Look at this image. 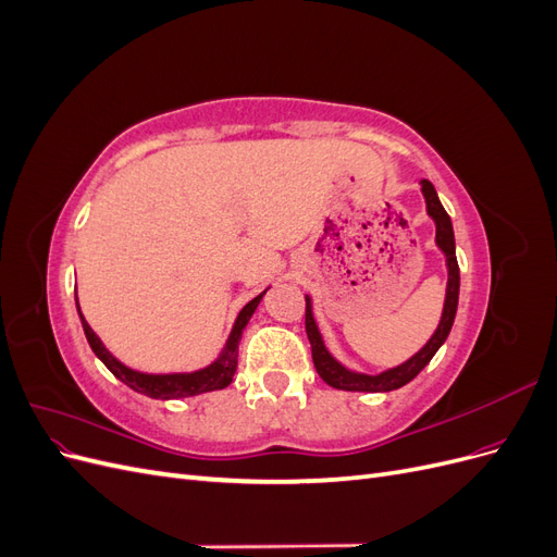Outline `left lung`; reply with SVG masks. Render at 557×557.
<instances>
[{
  "label": "left lung",
  "instance_id": "left-lung-1",
  "mask_svg": "<svg viewBox=\"0 0 557 557\" xmlns=\"http://www.w3.org/2000/svg\"><path fill=\"white\" fill-rule=\"evenodd\" d=\"M420 190H423L425 205H428V215L436 225V246L446 256V267H448V283H446V299H444V311L442 320L436 325L434 334L430 336V342L420 348L416 356H411L407 362H401L393 369H385L381 374H360V372H350L342 362H336L332 358V352L325 348L323 334H320L315 318H313V307H311V297H307V336L311 342V356L318 376L323 379L327 385L336 387V391H350V393H391L397 391V387L407 385L413 381L423 367L434 358V352L442 348V344L448 339V332L453 327L455 311H458V295H460V267L458 258H455V237H453V225H450V215L442 207L440 197H436L434 185L430 181H420Z\"/></svg>",
  "mask_w": 557,
  "mask_h": 557
}]
</instances>
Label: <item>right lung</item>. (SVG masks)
Segmentation results:
<instances>
[{"mask_svg":"<svg viewBox=\"0 0 557 557\" xmlns=\"http://www.w3.org/2000/svg\"><path fill=\"white\" fill-rule=\"evenodd\" d=\"M264 293H260L256 299H250L248 305L239 311L237 320H234V325H232V332L227 336V342L221 350V356H218L205 369H197V372H178V374H146V372H137V369H129L121 360H115L107 350V346L102 344V339H99V336L92 332L88 320L83 318L81 307H78V297H76V309H78L81 325H83V332H86V339H88L92 352L107 364V369L115 379H121L125 385L132 387V391H137L146 397L178 399V397H193V395L211 393V391H223V387H227L232 383V376H234V372H237L242 332L248 325L250 315L256 313Z\"/></svg>","mask_w":557,"mask_h":557,"instance_id":"right-lung-1","label":"right lung"}]
</instances>
